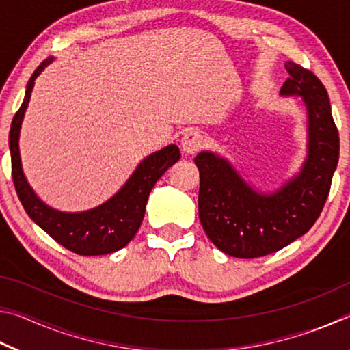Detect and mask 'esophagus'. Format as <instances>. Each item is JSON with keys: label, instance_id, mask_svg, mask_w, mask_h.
<instances>
[{"label": "esophagus", "instance_id": "34e87169", "mask_svg": "<svg viewBox=\"0 0 350 350\" xmlns=\"http://www.w3.org/2000/svg\"><path fill=\"white\" fill-rule=\"evenodd\" d=\"M180 145H182V150L187 154H196L200 148L204 146L202 134L196 131V129H189V131L185 133V135L182 137Z\"/></svg>", "mask_w": 350, "mask_h": 350}]
</instances>
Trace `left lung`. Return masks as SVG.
<instances>
[{
  "instance_id": "left-lung-1",
  "label": "left lung",
  "mask_w": 350,
  "mask_h": 350,
  "mask_svg": "<svg viewBox=\"0 0 350 350\" xmlns=\"http://www.w3.org/2000/svg\"><path fill=\"white\" fill-rule=\"evenodd\" d=\"M290 79L282 96H301L309 117V156L301 173L273 194L247 185L225 159L199 152V219L208 239L234 258H259L281 250L309 232L327 200L340 157V135L321 80L299 64L286 63Z\"/></svg>"
}]
</instances>
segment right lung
<instances>
[{
  "mask_svg": "<svg viewBox=\"0 0 350 350\" xmlns=\"http://www.w3.org/2000/svg\"><path fill=\"white\" fill-rule=\"evenodd\" d=\"M51 62L52 58H46L35 69L27 81L23 105L12 120L9 148L12 157V179H14L16 194L29 217L68 250L81 256H97V254L117 252L125 247L137 233L144 221L146 200L154 183L161 179L165 171L179 161L180 151L176 145H170L151 154L139 165L125 187L114 198L94 210L62 213L41 202L23 174L18 139L23 117L31 100L33 81Z\"/></svg>",
  "mask_w": 350,
  "mask_h": 350,
  "instance_id": "1",
  "label": "right lung"
}]
</instances>
